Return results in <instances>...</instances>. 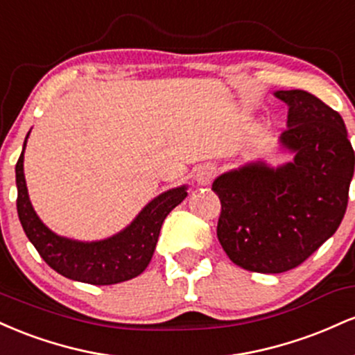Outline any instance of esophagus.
Returning a JSON list of instances; mask_svg holds the SVG:
<instances>
[{"label": "esophagus", "instance_id": "obj_1", "mask_svg": "<svg viewBox=\"0 0 355 355\" xmlns=\"http://www.w3.org/2000/svg\"><path fill=\"white\" fill-rule=\"evenodd\" d=\"M215 175H217V168H215L211 164H205L198 166L197 173H195V180L200 185H210V182L214 180Z\"/></svg>", "mask_w": 355, "mask_h": 355}]
</instances>
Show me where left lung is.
I'll use <instances>...</instances> for the list:
<instances>
[{
  "label": "left lung",
  "mask_w": 355,
  "mask_h": 355,
  "mask_svg": "<svg viewBox=\"0 0 355 355\" xmlns=\"http://www.w3.org/2000/svg\"><path fill=\"white\" fill-rule=\"evenodd\" d=\"M288 105L280 141L292 164L245 165L211 185L222 210L220 245L235 266L280 274L307 260L339 229L354 175V150L336 110L304 89L277 92Z\"/></svg>",
  "instance_id": "left-lung-1"
}]
</instances>
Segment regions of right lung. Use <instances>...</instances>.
I'll use <instances>...</instances> for the list:
<instances>
[{
    "instance_id": "obj_1",
    "label": "right lung",
    "mask_w": 355,
    "mask_h": 355,
    "mask_svg": "<svg viewBox=\"0 0 355 355\" xmlns=\"http://www.w3.org/2000/svg\"><path fill=\"white\" fill-rule=\"evenodd\" d=\"M24 146L26 140L16 164V209L24 234L44 262L67 279L92 285H112L140 275L152 260L162 223L187 197V187L158 195L120 234L100 242H76L53 234L35 214L23 173Z\"/></svg>"
}]
</instances>
